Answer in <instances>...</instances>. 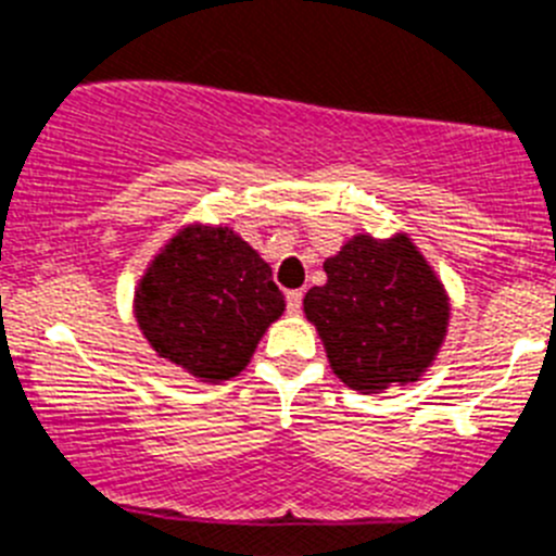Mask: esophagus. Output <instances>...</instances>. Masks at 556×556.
I'll return each instance as SVG.
<instances>
[{
  "instance_id": "obj_1",
  "label": "esophagus",
  "mask_w": 556,
  "mask_h": 556,
  "mask_svg": "<svg viewBox=\"0 0 556 556\" xmlns=\"http://www.w3.org/2000/svg\"><path fill=\"white\" fill-rule=\"evenodd\" d=\"M285 302H288V313L290 315L302 313V290H288V296H285Z\"/></svg>"
}]
</instances>
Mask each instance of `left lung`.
I'll return each mask as SVG.
<instances>
[{"label":"left lung","instance_id":"1","mask_svg":"<svg viewBox=\"0 0 556 556\" xmlns=\"http://www.w3.org/2000/svg\"><path fill=\"white\" fill-rule=\"evenodd\" d=\"M324 271L327 285L307 290L304 315L334 377L359 393L418 382L452 315L446 288L418 247L404 232L388 241L354 235Z\"/></svg>","mask_w":556,"mask_h":556}]
</instances>
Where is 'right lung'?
Segmentation results:
<instances>
[{"label": "right lung", "instance_id": "right-lung-1", "mask_svg": "<svg viewBox=\"0 0 556 556\" xmlns=\"http://www.w3.org/2000/svg\"><path fill=\"white\" fill-rule=\"evenodd\" d=\"M282 309L266 260L210 224L179 229L135 288V321L149 346L202 382L238 377Z\"/></svg>", "mask_w": 556, "mask_h": 556}]
</instances>
